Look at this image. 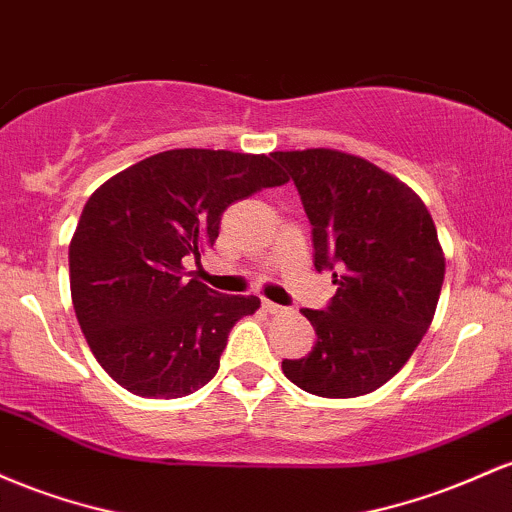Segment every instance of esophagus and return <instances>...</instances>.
I'll return each instance as SVG.
<instances>
[{"instance_id": "1", "label": "esophagus", "mask_w": 512, "mask_h": 512, "mask_svg": "<svg viewBox=\"0 0 512 512\" xmlns=\"http://www.w3.org/2000/svg\"><path fill=\"white\" fill-rule=\"evenodd\" d=\"M263 309H266L268 314H283L285 312V307H280V304H275V302H263Z\"/></svg>"}]
</instances>
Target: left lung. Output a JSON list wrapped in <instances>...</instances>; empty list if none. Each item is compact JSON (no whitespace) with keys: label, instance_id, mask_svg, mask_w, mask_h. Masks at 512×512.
Listing matches in <instances>:
<instances>
[{"label":"left lung","instance_id":"left-lung-1","mask_svg":"<svg viewBox=\"0 0 512 512\" xmlns=\"http://www.w3.org/2000/svg\"><path fill=\"white\" fill-rule=\"evenodd\" d=\"M312 225L314 268L333 271L324 312L302 309L317 343L283 360L290 382L326 399L387 384L421 343L438 307L445 254L421 198L396 176L341 149L273 152Z\"/></svg>","mask_w":512,"mask_h":512}]
</instances>
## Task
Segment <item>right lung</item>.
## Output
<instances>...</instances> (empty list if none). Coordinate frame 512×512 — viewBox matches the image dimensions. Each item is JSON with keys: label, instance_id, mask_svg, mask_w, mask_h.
<instances>
[{"label": "right lung", "instance_id": "add662e5", "mask_svg": "<svg viewBox=\"0 0 512 512\" xmlns=\"http://www.w3.org/2000/svg\"><path fill=\"white\" fill-rule=\"evenodd\" d=\"M290 179L266 154L169 149L111 176L70 241L74 314L99 365L147 399L193 394L220 370L227 336L261 307L186 280L237 200Z\"/></svg>", "mask_w": 512, "mask_h": 512}]
</instances>
